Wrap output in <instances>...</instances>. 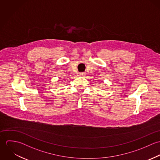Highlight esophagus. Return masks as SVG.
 <instances>
[{"instance_id":"obj_1","label":"esophagus","mask_w":160,"mask_h":160,"mask_svg":"<svg viewBox=\"0 0 160 160\" xmlns=\"http://www.w3.org/2000/svg\"><path fill=\"white\" fill-rule=\"evenodd\" d=\"M85 74H86V73H85V72H80V73H79V75H80V76H84Z\"/></svg>"}]
</instances>
